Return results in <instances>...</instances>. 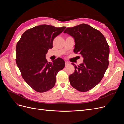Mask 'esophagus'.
Returning <instances> with one entry per match:
<instances>
[{"label": "esophagus", "mask_w": 124, "mask_h": 124, "mask_svg": "<svg viewBox=\"0 0 124 124\" xmlns=\"http://www.w3.org/2000/svg\"><path fill=\"white\" fill-rule=\"evenodd\" d=\"M65 66H67L69 65H70V63L68 61H65Z\"/></svg>", "instance_id": "esophagus-1"}]
</instances>
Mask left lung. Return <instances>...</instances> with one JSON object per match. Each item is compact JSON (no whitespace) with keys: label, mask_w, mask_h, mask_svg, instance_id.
<instances>
[{"label":"left lung","mask_w":124,"mask_h":124,"mask_svg":"<svg viewBox=\"0 0 124 124\" xmlns=\"http://www.w3.org/2000/svg\"><path fill=\"white\" fill-rule=\"evenodd\" d=\"M64 32L74 38V53L83 58V63L78 67L72 63L75 71L69 76L70 83L77 90L86 92L104 76L109 65V45L101 32L86 24L67 28Z\"/></svg>","instance_id":"obj_1"}]
</instances>
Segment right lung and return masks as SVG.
I'll return each mask as SVG.
<instances>
[{"mask_svg":"<svg viewBox=\"0 0 124 124\" xmlns=\"http://www.w3.org/2000/svg\"><path fill=\"white\" fill-rule=\"evenodd\" d=\"M65 28L47 24L36 26L26 31L17 43V65L26 83L37 92H46L53 88L58 72L65 67L62 58L48 63L45 55L53 48L54 38Z\"/></svg>","mask_w":124,"mask_h":124,"instance_id":"1","label":"right lung"}]
</instances>
